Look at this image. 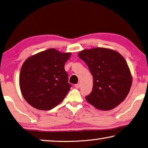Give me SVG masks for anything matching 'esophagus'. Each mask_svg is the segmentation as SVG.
Instances as JSON below:
<instances>
[{"mask_svg":"<svg viewBox=\"0 0 148 148\" xmlns=\"http://www.w3.org/2000/svg\"><path fill=\"white\" fill-rule=\"evenodd\" d=\"M75 87H76V88H79L80 87V84H79V83H77V84L75 85Z\"/></svg>","mask_w":148,"mask_h":148,"instance_id":"1","label":"esophagus"}]
</instances>
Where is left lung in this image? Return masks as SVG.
Wrapping results in <instances>:
<instances>
[{
	"label": "left lung",
	"instance_id": "8db88e82",
	"mask_svg": "<svg viewBox=\"0 0 148 148\" xmlns=\"http://www.w3.org/2000/svg\"><path fill=\"white\" fill-rule=\"evenodd\" d=\"M93 76L92 90L85 97L91 105L109 111L125 100L132 85L127 62L116 51L105 48L85 49L78 53Z\"/></svg>",
	"mask_w": 148,
	"mask_h": 148
}]
</instances>
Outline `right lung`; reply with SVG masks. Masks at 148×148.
Wrapping results in <instances>:
<instances>
[{"label":"right lung","mask_w":148,"mask_h":148,"mask_svg":"<svg viewBox=\"0 0 148 148\" xmlns=\"http://www.w3.org/2000/svg\"><path fill=\"white\" fill-rule=\"evenodd\" d=\"M71 53L50 48L29 57L21 67L19 85L26 101L34 108L55 107L71 89L64 65Z\"/></svg>","instance_id":"right-lung-1"}]
</instances>
